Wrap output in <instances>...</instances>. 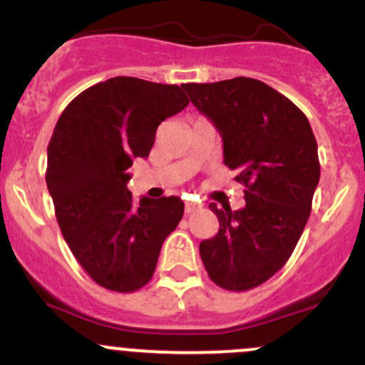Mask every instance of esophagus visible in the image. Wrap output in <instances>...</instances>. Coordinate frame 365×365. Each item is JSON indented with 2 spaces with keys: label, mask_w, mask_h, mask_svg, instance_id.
Segmentation results:
<instances>
[{
  "label": "esophagus",
  "mask_w": 365,
  "mask_h": 365,
  "mask_svg": "<svg viewBox=\"0 0 365 365\" xmlns=\"http://www.w3.org/2000/svg\"><path fill=\"white\" fill-rule=\"evenodd\" d=\"M201 205L200 203H196V201H189L187 200L185 201V214H192L194 210H197V208H200Z\"/></svg>",
  "instance_id": "1"
}]
</instances>
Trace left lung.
<instances>
[{
  "instance_id": "8db88e82",
  "label": "left lung",
  "mask_w": 365,
  "mask_h": 365,
  "mask_svg": "<svg viewBox=\"0 0 365 365\" xmlns=\"http://www.w3.org/2000/svg\"><path fill=\"white\" fill-rule=\"evenodd\" d=\"M182 87L221 133L225 165L246 187L239 210L210 205L219 232L201 240V260L219 287L247 291L284 267L305 230L321 173L316 137L307 115L260 80Z\"/></svg>"
}]
</instances>
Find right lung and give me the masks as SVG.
Masks as SVG:
<instances>
[{"instance_id": "right-lung-1", "label": "right lung", "mask_w": 365, "mask_h": 365, "mask_svg": "<svg viewBox=\"0 0 365 365\" xmlns=\"http://www.w3.org/2000/svg\"><path fill=\"white\" fill-rule=\"evenodd\" d=\"M187 105L178 85L115 76L78 94L53 130L46 183L56 221L85 272L108 291L144 287L182 219L180 197L135 203L126 183L158 125Z\"/></svg>"}]
</instances>
